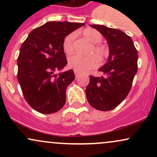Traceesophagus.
I'll return each mask as SVG.
<instances>
[{
  "label": "esophagus",
  "instance_id": "esophagus-1",
  "mask_svg": "<svg viewBox=\"0 0 157 157\" xmlns=\"http://www.w3.org/2000/svg\"><path fill=\"white\" fill-rule=\"evenodd\" d=\"M75 77H76V78H77V77H79V75H80V73L78 72V71H75Z\"/></svg>",
  "mask_w": 157,
  "mask_h": 157
}]
</instances>
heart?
<instances>
[{
    "instance_id": "1",
    "label": "heart",
    "mask_w": 157,
    "mask_h": 157,
    "mask_svg": "<svg viewBox=\"0 0 157 157\" xmlns=\"http://www.w3.org/2000/svg\"><path fill=\"white\" fill-rule=\"evenodd\" d=\"M82 34L89 42L94 44L89 54L95 53L96 55L84 57L76 54L71 56L68 60V66L78 72H86L89 70L98 67L100 65V59L98 57H100V59H104L109 55L107 48L100 44L102 40V35L100 32L94 29L87 28L84 30ZM75 38V32H72L65 37L63 43V48L66 53L69 54L73 51Z\"/></svg>"
}]
</instances>
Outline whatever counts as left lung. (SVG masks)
I'll return each mask as SVG.
<instances>
[{"mask_svg":"<svg viewBox=\"0 0 157 157\" xmlns=\"http://www.w3.org/2000/svg\"><path fill=\"white\" fill-rule=\"evenodd\" d=\"M105 37L109 47L107 63L99 68L105 77L90 76L86 89L89 104L107 111L120 105L128 94L137 72V50L130 36L121 30L102 25H90Z\"/></svg>","mask_w":157,"mask_h":157,"instance_id":"left-lung-1","label":"left lung"}]
</instances>
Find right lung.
<instances>
[{
  "label": "right lung",
  "instance_id": "right-lung-1",
  "mask_svg": "<svg viewBox=\"0 0 157 157\" xmlns=\"http://www.w3.org/2000/svg\"><path fill=\"white\" fill-rule=\"evenodd\" d=\"M85 25L50 21L30 32L17 57V80L32 109L48 114L63 107L67 86L75 80L72 69L55 75L67 64L63 48L65 37Z\"/></svg>",
  "mask_w": 157,
  "mask_h": 157
}]
</instances>
